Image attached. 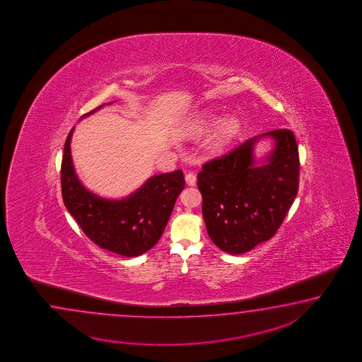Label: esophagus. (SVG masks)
<instances>
[{"label":"esophagus","instance_id":"obj_1","mask_svg":"<svg viewBox=\"0 0 362 362\" xmlns=\"http://www.w3.org/2000/svg\"><path fill=\"white\" fill-rule=\"evenodd\" d=\"M185 180H186V184L189 185V186H194V185L197 184V176L194 173H187L185 176Z\"/></svg>","mask_w":362,"mask_h":362}]
</instances>
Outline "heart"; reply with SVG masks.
Listing matches in <instances>:
<instances>
[{
    "label": "heart",
    "instance_id": "obj_1",
    "mask_svg": "<svg viewBox=\"0 0 362 362\" xmlns=\"http://www.w3.org/2000/svg\"><path fill=\"white\" fill-rule=\"evenodd\" d=\"M214 119H215V114L211 110H206L194 119L190 128L194 133H203V132L207 131ZM239 132H240V122L237 116L223 117V120H220V123L216 125L215 129L208 137L209 150H212L215 153L223 151L234 142Z\"/></svg>",
    "mask_w": 362,
    "mask_h": 362
}]
</instances>
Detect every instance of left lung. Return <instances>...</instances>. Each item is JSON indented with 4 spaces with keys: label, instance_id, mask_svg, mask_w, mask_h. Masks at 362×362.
<instances>
[{
    "label": "left lung",
    "instance_id": "obj_1",
    "mask_svg": "<svg viewBox=\"0 0 362 362\" xmlns=\"http://www.w3.org/2000/svg\"><path fill=\"white\" fill-rule=\"evenodd\" d=\"M262 139H270L272 148L259 158L255 146ZM198 187L208 235L221 251L245 254L269 240L299 187V151L293 132H267L204 164Z\"/></svg>",
    "mask_w": 362,
    "mask_h": 362
}]
</instances>
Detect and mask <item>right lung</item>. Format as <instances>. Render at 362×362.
<instances>
[{
	"mask_svg": "<svg viewBox=\"0 0 362 362\" xmlns=\"http://www.w3.org/2000/svg\"><path fill=\"white\" fill-rule=\"evenodd\" d=\"M111 103H105L83 117ZM74 131L75 128L64 144L61 173L62 197L69 215L100 248L127 257L145 254L162 237L185 187L182 170L151 176L120 199L103 198L85 187L77 176L71 155Z\"/></svg>",
	"mask_w": 362,
	"mask_h": 362,
	"instance_id": "obj_1",
	"label": "right lung"
}]
</instances>
